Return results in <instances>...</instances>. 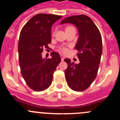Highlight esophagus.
Listing matches in <instances>:
<instances>
[{
    "mask_svg": "<svg viewBox=\"0 0 120 120\" xmlns=\"http://www.w3.org/2000/svg\"><path fill=\"white\" fill-rule=\"evenodd\" d=\"M61 60H62V61H64V59H65V56L64 55H61Z\"/></svg>",
    "mask_w": 120,
    "mask_h": 120,
    "instance_id": "1",
    "label": "esophagus"
}]
</instances>
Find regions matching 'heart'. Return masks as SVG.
<instances>
[{
	"label": "heart",
	"mask_w": 120,
	"mask_h": 120,
	"mask_svg": "<svg viewBox=\"0 0 120 120\" xmlns=\"http://www.w3.org/2000/svg\"><path fill=\"white\" fill-rule=\"evenodd\" d=\"M72 28V27H71V26H68V27H67V28H66V30L68 29V28ZM60 50H61L62 52H66L67 51V49H66L65 48H64V47H62V48H60Z\"/></svg>",
	"instance_id": "obj_1"
}]
</instances>
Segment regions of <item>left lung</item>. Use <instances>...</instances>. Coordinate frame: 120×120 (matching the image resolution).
Segmentation results:
<instances>
[{
    "label": "left lung",
    "instance_id": "left-lung-1",
    "mask_svg": "<svg viewBox=\"0 0 120 120\" xmlns=\"http://www.w3.org/2000/svg\"><path fill=\"white\" fill-rule=\"evenodd\" d=\"M71 23L77 27L79 37L75 46L80 62L74 64L65 59L68 67L65 71L68 86L73 90H86L96 79L102 53L101 33L91 18L87 15H73L64 19L61 24Z\"/></svg>",
    "mask_w": 120,
    "mask_h": 120
}]
</instances>
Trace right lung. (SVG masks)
Masks as SVG:
<instances>
[{
    "instance_id": "obj_1",
    "label": "right lung",
    "mask_w": 120,
    "mask_h": 120,
    "mask_svg": "<svg viewBox=\"0 0 120 120\" xmlns=\"http://www.w3.org/2000/svg\"><path fill=\"white\" fill-rule=\"evenodd\" d=\"M62 17L54 14H37L21 31L18 41L21 72L28 86L36 92L50 86L53 74L61 61L55 52H52L50 59H43L41 53L51 43L52 26Z\"/></svg>"
}]
</instances>
